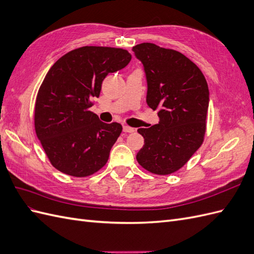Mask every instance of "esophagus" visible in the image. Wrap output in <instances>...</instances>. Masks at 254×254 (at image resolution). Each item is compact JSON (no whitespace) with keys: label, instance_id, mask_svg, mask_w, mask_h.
Returning a JSON list of instances; mask_svg holds the SVG:
<instances>
[{"label":"esophagus","instance_id":"obj_1","mask_svg":"<svg viewBox=\"0 0 254 254\" xmlns=\"http://www.w3.org/2000/svg\"><path fill=\"white\" fill-rule=\"evenodd\" d=\"M123 130H124V132H134L135 129L130 127V126H127V125H124L123 126Z\"/></svg>","mask_w":254,"mask_h":254}]
</instances>
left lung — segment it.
<instances>
[{"mask_svg": "<svg viewBox=\"0 0 254 254\" xmlns=\"http://www.w3.org/2000/svg\"><path fill=\"white\" fill-rule=\"evenodd\" d=\"M147 81L146 102L159 109V124L139 128L144 146L139 164L156 175H170L200 147L205 133L209 88L202 72L183 54L141 43L132 48Z\"/></svg>", "mask_w": 254, "mask_h": 254, "instance_id": "left-lung-1", "label": "left lung"}]
</instances>
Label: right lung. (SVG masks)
Here are the masks:
<instances>
[{
	"mask_svg": "<svg viewBox=\"0 0 254 254\" xmlns=\"http://www.w3.org/2000/svg\"><path fill=\"white\" fill-rule=\"evenodd\" d=\"M131 60L128 51L82 47L59 58L45 75L35 106V129L52 165L73 177H87L107 163L122 132L89 111L109 73Z\"/></svg>",
	"mask_w": 254,
	"mask_h": 254,
	"instance_id": "right-lung-1",
	"label": "right lung"
}]
</instances>
